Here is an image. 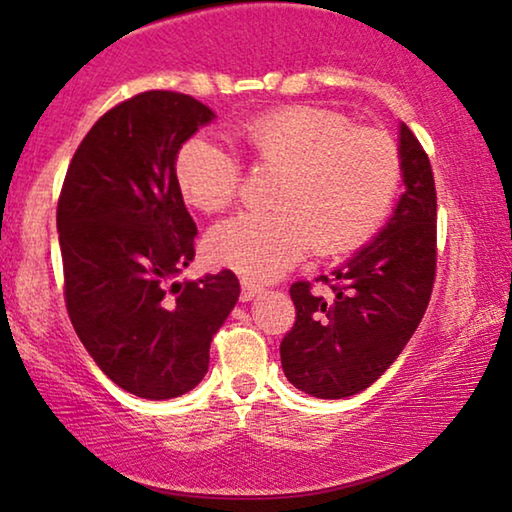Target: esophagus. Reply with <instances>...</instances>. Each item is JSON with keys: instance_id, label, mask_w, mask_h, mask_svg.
<instances>
[{"instance_id": "1", "label": "esophagus", "mask_w": 512, "mask_h": 512, "mask_svg": "<svg viewBox=\"0 0 512 512\" xmlns=\"http://www.w3.org/2000/svg\"><path fill=\"white\" fill-rule=\"evenodd\" d=\"M263 291V286H258V284H254V282H249V279H242V291H240V300L242 303H247V300H251V298H256L258 293Z\"/></svg>"}]
</instances>
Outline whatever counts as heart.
Masks as SVG:
<instances>
[{
  "label": "heart",
  "instance_id": "obj_1",
  "mask_svg": "<svg viewBox=\"0 0 512 512\" xmlns=\"http://www.w3.org/2000/svg\"><path fill=\"white\" fill-rule=\"evenodd\" d=\"M249 163L275 170L272 212L221 221L207 237L214 261L247 279L268 282L314 247L338 256L368 240L401 184V151L380 128L354 125L324 107H282L228 128ZM174 179L188 205L221 212L240 193L242 167L205 135L179 146Z\"/></svg>",
  "mask_w": 512,
  "mask_h": 512
}]
</instances>
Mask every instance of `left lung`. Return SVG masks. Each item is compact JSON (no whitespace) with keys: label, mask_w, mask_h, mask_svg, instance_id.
I'll return each mask as SVG.
<instances>
[{"label":"left lung","mask_w":512,"mask_h":512,"mask_svg":"<svg viewBox=\"0 0 512 512\" xmlns=\"http://www.w3.org/2000/svg\"><path fill=\"white\" fill-rule=\"evenodd\" d=\"M405 193L382 233L352 261L291 284L296 321L279 354L286 380L317 398L370 387L398 359L429 307L436 282V184L429 156L401 123Z\"/></svg>","instance_id":"8db88e82"}]
</instances>
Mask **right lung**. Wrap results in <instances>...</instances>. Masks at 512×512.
I'll list each match as a JSON object with an SVG mask.
<instances>
[{"instance_id": "obj_1", "label": "right lung", "mask_w": 512, "mask_h": 512, "mask_svg": "<svg viewBox=\"0 0 512 512\" xmlns=\"http://www.w3.org/2000/svg\"><path fill=\"white\" fill-rule=\"evenodd\" d=\"M212 109L174 90H146L97 121L67 167L58 233L69 319L118 387L149 401L191 391L209 342L233 310L230 270L174 282L198 228L174 179L179 146Z\"/></svg>"}]
</instances>
